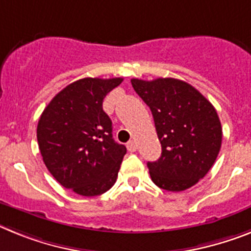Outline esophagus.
<instances>
[{"instance_id":"34e87169","label":"esophagus","mask_w":251,"mask_h":251,"mask_svg":"<svg viewBox=\"0 0 251 251\" xmlns=\"http://www.w3.org/2000/svg\"><path fill=\"white\" fill-rule=\"evenodd\" d=\"M126 147H127V151H135L136 149H138V144H136L135 140H131V142L127 143V145H126Z\"/></svg>"}]
</instances>
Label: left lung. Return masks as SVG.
Returning a JSON list of instances; mask_svg holds the SVG:
<instances>
[{"mask_svg":"<svg viewBox=\"0 0 251 251\" xmlns=\"http://www.w3.org/2000/svg\"><path fill=\"white\" fill-rule=\"evenodd\" d=\"M151 108L162 145L148 162L151 181L168 191H184L208 174L220 153L222 126L213 104L190 84L174 77L131 79Z\"/></svg>","mask_w":251,"mask_h":251,"instance_id":"8db88e82","label":"left lung"}]
</instances>
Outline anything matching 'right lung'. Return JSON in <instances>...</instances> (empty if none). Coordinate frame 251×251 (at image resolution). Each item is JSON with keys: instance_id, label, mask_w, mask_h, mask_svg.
<instances>
[{"instance_id": "1", "label": "right lung", "mask_w": 251, "mask_h": 251, "mask_svg": "<svg viewBox=\"0 0 251 251\" xmlns=\"http://www.w3.org/2000/svg\"><path fill=\"white\" fill-rule=\"evenodd\" d=\"M122 77H84L53 97L38 121L43 162L61 185L83 197L113 186L126 147L112 138V121L103 111L104 97Z\"/></svg>"}]
</instances>
